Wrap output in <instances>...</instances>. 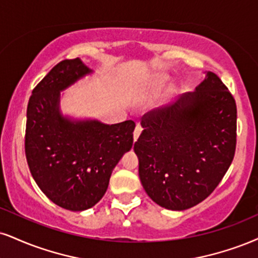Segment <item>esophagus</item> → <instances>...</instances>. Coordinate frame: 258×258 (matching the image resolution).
Here are the masks:
<instances>
[{"mask_svg": "<svg viewBox=\"0 0 258 258\" xmlns=\"http://www.w3.org/2000/svg\"><path fill=\"white\" fill-rule=\"evenodd\" d=\"M141 133H142V127L139 126V125H137V126H136L135 132H133V141H135V142L137 141L139 136H141Z\"/></svg>", "mask_w": 258, "mask_h": 258, "instance_id": "esophagus-1", "label": "esophagus"}]
</instances>
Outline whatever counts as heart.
I'll return each instance as SVG.
<instances>
[{"label":"heart","mask_w":258,"mask_h":258,"mask_svg":"<svg viewBox=\"0 0 258 258\" xmlns=\"http://www.w3.org/2000/svg\"><path fill=\"white\" fill-rule=\"evenodd\" d=\"M166 80H167L166 76H157V77H155L153 80H151V84H153L154 86H156V88H159V86L163 85Z\"/></svg>","instance_id":"heart-1"}]
</instances>
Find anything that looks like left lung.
<instances>
[{
    "mask_svg": "<svg viewBox=\"0 0 258 258\" xmlns=\"http://www.w3.org/2000/svg\"><path fill=\"white\" fill-rule=\"evenodd\" d=\"M204 73L194 92L145 115L133 148L145 192L169 210H186L206 200L234 156L235 101L215 73Z\"/></svg>",
    "mask_w": 258,
    "mask_h": 258,
    "instance_id": "1",
    "label": "left lung"
}]
</instances>
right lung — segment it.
Segmentation results:
<instances>
[{
  "label": "right lung",
  "mask_w": 258,
  "mask_h": 258,
  "mask_svg": "<svg viewBox=\"0 0 258 258\" xmlns=\"http://www.w3.org/2000/svg\"><path fill=\"white\" fill-rule=\"evenodd\" d=\"M95 73L80 58L57 63L33 89L27 105L25 154L36 184L71 212L97 204L111 172L133 145L136 123H108L61 110V92Z\"/></svg>",
  "instance_id": "add662e5"
}]
</instances>
